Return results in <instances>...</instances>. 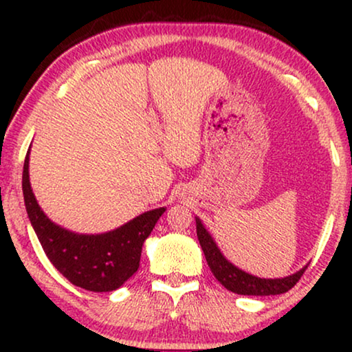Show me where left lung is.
I'll use <instances>...</instances> for the list:
<instances>
[{"label":"left lung","mask_w":352,"mask_h":352,"mask_svg":"<svg viewBox=\"0 0 352 352\" xmlns=\"http://www.w3.org/2000/svg\"><path fill=\"white\" fill-rule=\"evenodd\" d=\"M197 224V237H199L200 247L204 250L206 263L213 272V276L218 278L221 285H224L229 292L237 293V295H248V296H269V295H280L290 290L292 287L296 285L302 274L307 269V264L301 267L300 271L287 277L278 278H261L242 271V269L235 266L229 261L228 258L221 253L214 239L206 230L200 218L195 216Z\"/></svg>","instance_id":"1"}]
</instances>
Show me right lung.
<instances>
[{
	"mask_svg": "<svg viewBox=\"0 0 352 352\" xmlns=\"http://www.w3.org/2000/svg\"><path fill=\"white\" fill-rule=\"evenodd\" d=\"M30 148L23 163L22 190L28 219L46 256L70 283L89 292H113L123 285L141 261L142 245L165 213V206L146 211L120 228L102 234H78L52 223L32 190Z\"/></svg>",
	"mask_w": 352,
	"mask_h": 352,
	"instance_id": "add662e5",
	"label": "right lung"
}]
</instances>
